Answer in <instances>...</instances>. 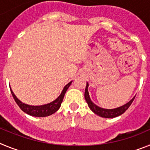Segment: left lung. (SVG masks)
I'll return each mask as SVG.
<instances>
[{"label":"left lung","instance_id":"8db88e82","mask_svg":"<svg viewBox=\"0 0 150 150\" xmlns=\"http://www.w3.org/2000/svg\"><path fill=\"white\" fill-rule=\"evenodd\" d=\"M88 83H86V89H85V99L86 100L87 104H88V107H89L90 110L93 112H95V114H97L98 116H101V117L104 118H115L116 116H119L120 115H122V113H124L125 111L128 110V107H130V105L132 104L134 99L135 97H134L132 100H130L129 102H128L127 104H124V105L121 106L120 107H117V108H115V109H104V108H101V107L97 106L96 104H95L93 102L91 101V100L90 99L89 97V93H88Z\"/></svg>","mask_w":150,"mask_h":150}]
</instances>
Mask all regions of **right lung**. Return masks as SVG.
<instances>
[{
	"label": "right lung",
	"mask_w": 150,
	"mask_h": 150,
	"mask_svg": "<svg viewBox=\"0 0 150 150\" xmlns=\"http://www.w3.org/2000/svg\"><path fill=\"white\" fill-rule=\"evenodd\" d=\"M71 83H72V81L67 83L65 86L64 87L61 95L55 100H53V101L50 103V104H44V105L41 106H30L24 104L21 100H19L17 98L15 94L13 93V91H12L11 88H10V91H11L12 95H13L15 101L16 102V104H18V107H20V109L23 112H26L27 114L30 115V116H35V117H45V116H48L53 114L54 112H56L60 108L61 104H62V101H63L64 95H65L67 88L71 86Z\"/></svg>",
	"instance_id": "add662e5"
}]
</instances>
